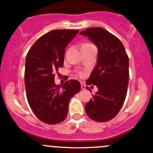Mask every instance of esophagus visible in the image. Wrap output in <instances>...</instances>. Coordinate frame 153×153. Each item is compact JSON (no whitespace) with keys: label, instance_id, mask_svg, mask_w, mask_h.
Segmentation results:
<instances>
[{"label":"esophagus","instance_id":"34e87169","mask_svg":"<svg viewBox=\"0 0 153 153\" xmlns=\"http://www.w3.org/2000/svg\"><path fill=\"white\" fill-rule=\"evenodd\" d=\"M81 89H86V86H85V84H83V83H81Z\"/></svg>","mask_w":153,"mask_h":153}]
</instances>
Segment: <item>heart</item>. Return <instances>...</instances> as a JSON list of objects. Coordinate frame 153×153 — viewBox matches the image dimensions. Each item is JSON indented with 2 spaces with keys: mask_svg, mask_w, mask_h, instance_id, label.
<instances>
[{
  "mask_svg": "<svg viewBox=\"0 0 153 153\" xmlns=\"http://www.w3.org/2000/svg\"><path fill=\"white\" fill-rule=\"evenodd\" d=\"M79 75H83V72H79Z\"/></svg>",
  "mask_w": 153,
  "mask_h": 153,
  "instance_id": "heart-1",
  "label": "heart"
}]
</instances>
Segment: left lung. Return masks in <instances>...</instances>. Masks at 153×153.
I'll return each mask as SVG.
<instances>
[{
	"label": "left lung",
	"instance_id": "left-lung-1",
	"mask_svg": "<svg viewBox=\"0 0 153 153\" xmlns=\"http://www.w3.org/2000/svg\"><path fill=\"white\" fill-rule=\"evenodd\" d=\"M79 34L98 48L96 66L86 83L96 85L98 90L85 105V111L91 119L105 122L116 116L126 98L129 58L121 41L106 29L91 27Z\"/></svg>",
	"mask_w": 153,
	"mask_h": 153
}]
</instances>
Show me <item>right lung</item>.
<instances>
[{"label":"right lung","mask_w":153,"mask_h":153,"mask_svg":"<svg viewBox=\"0 0 153 153\" xmlns=\"http://www.w3.org/2000/svg\"><path fill=\"white\" fill-rule=\"evenodd\" d=\"M79 30L58 29L38 38L30 48L25 63V88L31 109L38 119L48 124L67 118L70 98L81 89L76 80L56 85L55 72L64 65L65 48Z\"/></svg>","instance_id":"obj_1"}]
</instances>
